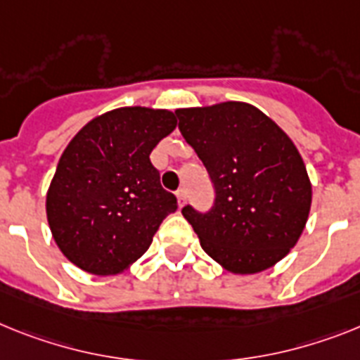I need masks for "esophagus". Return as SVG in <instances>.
<instances>
[{
	"instance_id": "obj_1",
	"label": "esophagus",
	"mask_w": 360,
	"mask_h": 360,
	"mask_svg": "<svg viewBox=\"0 0 360 360\" xmlns=\"http://www.w3.org/2000/svg\"><path fill=\"white\" fill-rule=\"evenodd\" d=\"M175 198H177V203H179V207H183L186 201V190L185 188L177 190V192H175Z\"/></svg>"
}]
</instances>
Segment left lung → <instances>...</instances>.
I'll use <instances>...</instances> for the list:
<instances>
[{"label": "left lung", "instance_id": "8db88e82", "mask_svg": "<svg viewBox=\"0 0 360 360\" xmlns=\"http://www.w3.org/2000/svg\"><path fill=\"white\" fill-rule=\"evenodd\" d=\"M175 115L216 190L208 212L183 208L203 250L234 274L273 267L297 245L309 216L311 181L297 146L247 102Z\"/></svg>", "mask_w": 360, "mask_h": 360}]
</instances>
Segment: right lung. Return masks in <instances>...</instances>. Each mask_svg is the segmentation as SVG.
Returning a JSON list of instances; mask_svg holds the SVG:
<instances>
[{
  "label": "right lung",
  "mask_w": 360,
  "mask_h": 360,
  "mask_svg": "<svg viewBox=\"0 0 360 360\" xmlns=\"http://www.w3.org/2000/svg\"><path fill=\"white\" fill-rule=\"evenodd\" d=\"M175 115L119 108L84 126L60 157L47 190V221L63 256L86 273L119 274L152 245L177 199L161 186L150 153Z\"/></svg>",
  "instance_id": "1"
}]
</instances>
